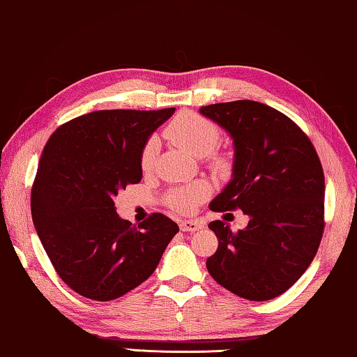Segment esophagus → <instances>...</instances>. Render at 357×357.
Masks as SVG:
<instances>
[{
  "instance_id": "esophagus-1",
  "label": "esophagus",
  "mask_w": 357,
  "mask_h": 357,
  "mask_svg": "<svg viewBox=\"0 0 357 357\" xmlns=\"http://www.w3.org/2000/svg\"><path fill=\"white\" fill-rule=\"evenodd\" d=\"M179 228L181 231H199L202 228V223L197 222V220H184V222H181Z\"/></svg>"
}]
</instances>
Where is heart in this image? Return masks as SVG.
<instances>
[{"instance_id": "1", "label": "heart", "mask_w": 357, "mask_h": 357, "mask_svg": "<svg viewBox=\"0 0 357 357\" xmlns=\"http://www.w3.org/2000/svg\"><path fill=\"white\" fill-rule=\"evenodd\" d=\"M167 137L176 144L178 147L188 150L195 157L208 155L220 142V129L213 121L202 114L194 112L179 113L165 130ZM158 153V139L152 135L144 144L140 152V168L144 172H150L153 168L155 158ZM229 158L225 155H213L210 158V167L217 172H227L229 168ZM210 195V185L207 183H195L185 188H178L169 190L167 195V204L169 208L181 213H190L197 208L200 202H204Z\"/></svg>"}]
</instances>
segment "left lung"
Listing matches in <instances>:
<instances>
[{
    "label": "left lung",
    "mask_w": 357,
    "mask_h": 357,
    "mask_svg": "<svg viewBox=\"0 0 357 357\" xmlns=\"http://www.w3.org/2000/svg\"><path fill=\"white\" fill-rule=\"evenodd\" d=\"M234 142L233 179L210 204L243 210L244 229L222 220L208 228L218 249L207 259L212 278L249 301L283 294L312 262L325 228V178L307 134L278 109L252 100L200 108Z\"/></svg>",
    "instance_id": "1"
}]
</instances>
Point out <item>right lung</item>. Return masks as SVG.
Returning <instances> with one entry per match:
<instances>
[{"mask_svg":"<svg viewBox=\"0 0 357 357\" xmlns=\"http://www.w3.org/2000/svg\"><path fill=\"white\" fill-rule=\"evenodd\" d=\"M173 113L100 109L61 124L45 145L32 220L59 278L84 298L113 301L137 288L179 231L163 213L132 227L113 200L142 179L144 144Z\"/></svg>","mask_w":357,"mask_h":357,"instance_id":"add662e5","label":"right lung"}]
</instances>
